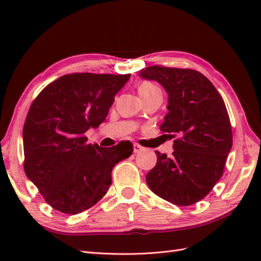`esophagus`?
Segmentation results:
<instances>
[{
  "instance_id": "34e87169",
  "label": "esophagus",
  "mask_w": 261,
  "mask_h": 261,
  "mask_svg": "<svg viewBox=\"0 0 261 261\" xmlns=\"http://www.w3.org/2000/svg\"><path fill=\"white\" fill-rule=\"evenodd\" d=\"M143 149H145V148L141 147L140 145H138V143H135V145H134V152H135V153H138V152L142 151Z\"/></svg>"
}]
</instances>
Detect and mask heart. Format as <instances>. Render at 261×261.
I'll list each match as a JSON object with an SVG mask.
<instances>
[{"label":"heart","instance_id":"heart-1","mask_svg":"<svg viewBox=\"0 0 261 261\" xmlns=\"http://www.w3.org/2000/svg\"><path fill=\"white\" fill-rule=\"evenodd\" d=\"M158 88L154 86L150 82H143L139 86V94L140 95H146V94L151 93L152 91H156Z\"/></svg>","mask_w":261,"mask_h":261}]
</instances>
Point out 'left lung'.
<instances>
[{
	"label": "left lung",
	"mask_w": 261,
	"mask_h": 261,
	"mask_svg": "<svg viewBox=\"0 0 261 261\" xmlns=\"http://www.w3.org/2000/svg\"><path fill=\"white\" fill-rule=\"evenodd\" d=\"M142 79L168 93V113L160 131L174 140L173 156L157 153L146 176L149 188L166 201L188 206L201 201L223 175L232 148L230 118L222 96L197 70L150 66Z\"/></svg>",
	"instance_id": "1"
}]
</instances>
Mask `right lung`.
Wrapping results in <instances>:
<instances>
[{
  "mask_svg": "<svg viewBox=\"0 0 261 261\" xmlns=\"http://www.w3.org/2000/svg\"><path fill=\"white\" fill-rule=\"evenodd\" d=\"M130 75H64L33 99L23 126V167L53 208L77 214L92 207L112 184L114 166L134 152L130 141L103 148L85 137L104 122Z\"/></svg>",
  "mask_w": 261,
  "mask_h": 261,
  "instance_id": "obj_1",
  "label": "right lung"
}]
</instances>
